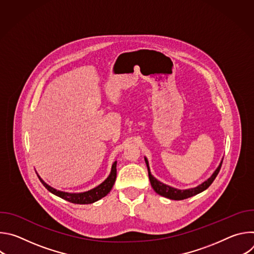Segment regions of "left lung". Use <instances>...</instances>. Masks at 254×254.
I'll return each mask as SVG.
<instances>
[{"label":"left lung","instance_id":"1","mask_svg":"<svg viewBox=\"0 0 254 254\" xmlns=\"http://www.w3.org/2000/svg\"><path fill=\"white\" fill-rule=\"evenodd\" d=\"M144 161H146V164H147V167H148V172H149V178H150V182H151V185L153 187V189L156 191V193H158L159 195L163 196V197H166V198H169L171 200H184V199H187V198H190L192 196H195L203 191H205L212 183L213 181L215 180V178L217 177V175H218L220 169H221V165H222V162L223 160L221 161L220 165L218 166V168H217L215 170V172L212 174V176L206 180L205 182H203L201 185L195 187V188H191V189H186V190H179V189H176V188H173L171 186H168L166 184H163L162 182H160V181H158L152 174H151V171H150V167H149V162L147 160V158H144Z\"/></svg>","mask_w":254,"mask_h":254}]
</instances>
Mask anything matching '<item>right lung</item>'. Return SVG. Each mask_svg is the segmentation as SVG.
I'll return each mask as SVG.
<instances>
[{
  "instance_id": "add662e5",
  "label": "right lung",
  "mask_w": 254,
  "mask_h": 254,
  "mask_svg": "<svg viewBox=\"0 0 254 254\" xmlns=\"http://www.w3.org/2000/svg\"><path fill=\"white\" fill-rule=\"evenodd\" d=\"M38 178L41 181L43 186L52 194L64 199L68 202L74 203V204H90L95 201H98L99 199L103 198L104 196H106L108 193L111 192V190L114 187V184L116 182V179H117V162H115L113 164L111 174L106 178V180H104V182H102L97 187H95L87 192H83V193H67V192L58 191V190L50 187L49 185H47L44 181L40 178L39 175H38Z\"/></svg>"
}]
</instances>
